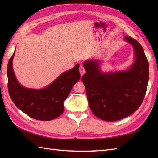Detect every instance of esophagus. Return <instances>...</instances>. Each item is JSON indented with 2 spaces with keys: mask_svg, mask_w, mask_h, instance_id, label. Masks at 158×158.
Returning <instances> with one entry per match:
<instances>
[{
  "mask_svg": "<svg viewBox=\"0 0 158 158\" xmlns=\"http://www.w3.org/2000/svg\"><path fill=\"white\" fill-rule=\"evenodd\" d=\"M79 71H80V73L81 74V76H82L85 73V70L84 68V66L82 64H80V66H79Z\"/></svg>",
  "mask_w": 158,
  "mask_h": 158,
  "instance_id": "esophagus-1",
  "label": "esophagus"
}]
</instances>
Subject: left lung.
<instances>
[{
  "mask_svg": "<svg viewBox=\"0 0 158 158\" xmlns=\"http://www.w3.org/2000/svg\"><path fill=\"white\" fill-rule=\"evenodd\" d=\"M135 51L136 60L127 72L102 74L98 63H84L86 71L82 76L91 111L99 118L115 121L135 112L144 100L149 79V64L139 42L125 37Z\"/></svg>",
  "mask_w": 158,
  "mask_h": 158,
  "instance_id": "1",
  "label": "left lung"
}]
</instances>
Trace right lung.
<instances>
[{"label": "right lung", "instance_id": "right-lung-1", "mask_svg": "<svg viewBox=\"0 0 158 158\" xmlns=\"http://www.w3.org/2000/svg\"><path fill=\"white\" fill-rule=\"evenodd\" d=\"M14 52L7 66L8 89L15 106L29 117L40 121H51L63 113V102L80 77L79 64L62 74L48 87L40 90L22 87L12 69Z\"/></svg>", "mask_w": 158, "mask_h": 158}]
</instances>
